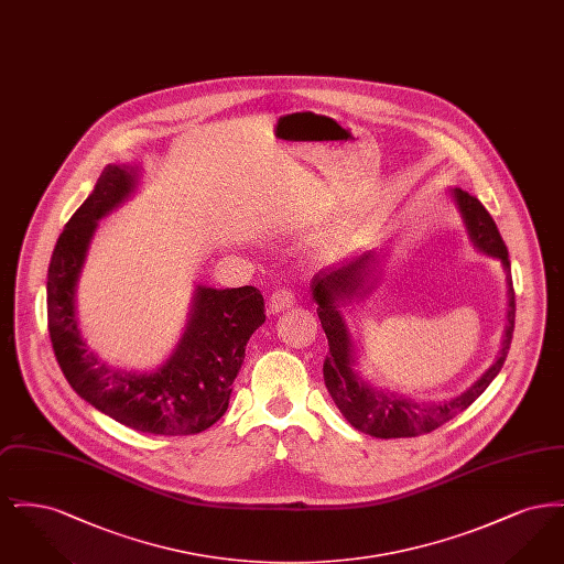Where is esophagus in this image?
Returning <instances> with one entry per match:
<instances>
[{"label":"esophagus","mask_w":564,"mask_h":564,"mask_svg":"<svg viewBox=\"0 0 564 564\" xmlns=\"http://www.w3.org/2000/svg\"><path fill=\"white\" fill-rule=\"evenodd\" d=\"M295 297L290 290H276V292H272L269 297V311L274 315V313H281V311H285V308H290V306H294Z\"/></svg>","instance_id":"34e87169"}]
</instances>
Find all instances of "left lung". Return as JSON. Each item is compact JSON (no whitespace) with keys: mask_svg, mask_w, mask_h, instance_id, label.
<instances>
[{"mask_svg":"<svg viewBox=\"0 0 564 564\" xmlns=\"http://www.w3.org/2000/svg\"><path fill=\"white\" fill-rule=\"evenodd\" d=\"M448 194L465 224L474 249L501 262L508 285V322L503 329L501 349L492 366L460 395L444 402H416L408 395L378 389L357 370L359 357L345 311H349L347 306H350V302L372 292L380 274V264L387 256V247L364 251L361 256L345 260L338 267L319 270L311 281L317 315L329 345V355L323 364L325 387L350 425L372 437H414L448 423L482 395L495 376L501 372L510 350L516 300L508 247L497 230V224L476 196L460 188H448Z\"/></svg>","mask_w":564,"mask_h":564,"instance_id":"left-lung-1","label":"left lung"}]
</instances>
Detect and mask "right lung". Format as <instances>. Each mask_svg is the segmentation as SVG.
I'll use <instances>...</instances> for the list:
<instances>
[{"label": "right lung", "instance_id": "1", "mask_svg": "<svg viewBox=\"0 0 564 564\" xmlns=\"http://www.w3.org/2000/svg\"><path fill=\"white\" fill-rule=\"evenodd\" d=\"M141 186V166L108 164L72 215L48 267V332L56 361L84 402L109 419L152 435H192L224 416L251 334L267 322L264 297L251 288L196 285L175 349L148 372L104 361L82 336L78 283L99 219Z\"/></svg>", "mask_w": 564, "mask_h": 564}]
</instances>
